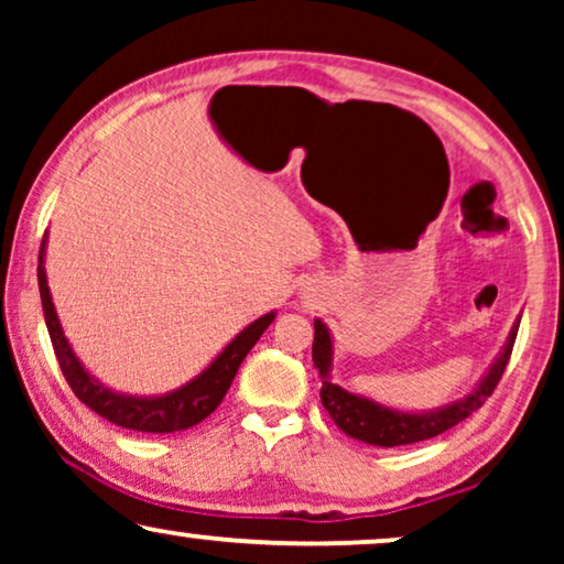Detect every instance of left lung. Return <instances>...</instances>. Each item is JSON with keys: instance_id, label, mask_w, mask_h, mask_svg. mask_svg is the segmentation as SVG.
I'll list each match as a JSON object with an SVG mask.
<instances>
[{"instance_id": "8db88e82", "label": "left lung", "mask_w": 564, "mask_h": 564, "mask_svg": "<svg viewBox=\"0 0 564 564\" xmlns=\"http://www.w3.org/2000/svg\"><path fill=\"white\" fill-rule=\"evenodd\" d=\"M519 323L521 318H516L503 349H500L498 357L488 367V372L477 380L475 388L465 398L452 400V403L438 408H429V411H400V408L382 405L372 398L359 395V392H351L334 382V377H330V369H334V336H330L326 323L315 318L313 365L318 369L323 382L321 403L346 436L359 438L365 444L403 446L426 442V438H434L444 434V431H449L452 426H457V423L465 421L467 415H473L492 395V390H496V384L506 372L516 334H519Z\"/></svg>"}]
</instances>
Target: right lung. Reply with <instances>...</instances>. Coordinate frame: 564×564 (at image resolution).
<instances>
[{
	"label": "right lung",
	"instance_id": "1",
	"mask_svg": "<svg viewBox=\"0 0 564 564\" xmlns=\"http://www.w3.org/2000/svg\"><path fill=\"white\" fill-rule=\"evenodd\" d=\"M45 246H48V230H45L41 257H37V288H41L45 326H48L51 344L53 351H56L61 372H64L74 395L79 398L84 405L91 408V411L102 415V419L115 423V426L143 431V434H174V431H184L195 426L199 421H205L207 415L220 405V400L226 398L230 382H234L246 354L251 351V346L259 341L261 334H264L276 318V311H272L249 323L234 341H228L226 349H223L203 372L192 377L189 382H184L182 388L169 390L164 395H126V392H118L107 388L105 382H99L97 377L82 365V359L76 357L72 344H68L64 328H61L56 305H53L48 274H45Z\"/></svg>",
	"mask_w": 564,
	"mask_h": 564
}]
</instances>
